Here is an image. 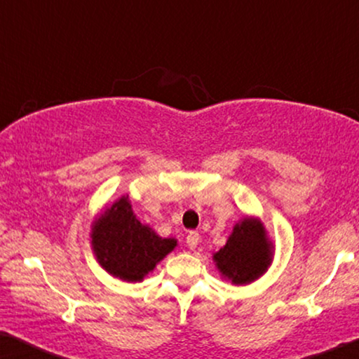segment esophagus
<instances>
[{"mask_svg": "<svg viewBox=\"0 0 359 359\" xmlns=\"http://www.w3.org/2000/svg\"><path fill=\"white\" fill-rule=\"evenodd\" d=\"M198 242H200V233L195 231L189 232V235H187V247H189L190 250H195Z\"/></svg>", "mask_w": 359, "mask_h": 359, "instance_id": "obj_1", "label": "esophagus"}]
</instances>
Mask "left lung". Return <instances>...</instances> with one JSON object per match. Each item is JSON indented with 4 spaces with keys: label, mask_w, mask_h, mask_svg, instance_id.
<instances>
[{
    "label": "left lung",
    "mask_w": 359,
    "mask_h": 359,
    "mask_svg": "<svg viewBox=\"0 0 359 359\" xmlns=\"http://www.w3.org/2000/svg\"><path fill=\"white\" fill-rule=\"evenodd\" d=\"M271 248L263 224L258 219L245 217L212 259L224 277L235 285H243L264 274L272 261Z\"/></svg>",
    "instance_id": "8db88e82"
}]
</instances>
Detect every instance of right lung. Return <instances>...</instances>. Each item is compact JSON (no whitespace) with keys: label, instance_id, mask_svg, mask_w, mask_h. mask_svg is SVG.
Segmentation results:
<instances>
[{"label":"right lung","instance_id":"obj_1","mask_svg":"<svg viewBox=\"0 0 359 359\" xmlns=\"http://www.w3.org/2000/svg\"><path fill=\"white\" fill-rule=\"evenodd\" d=\"M175 245L177 240L161 238L138 221L128 196L112 203L92 227V247L98 263L111 276L127 282L143 280Z\"/></svg>","mask_w":359,"mask_h":359}]
</instances>
